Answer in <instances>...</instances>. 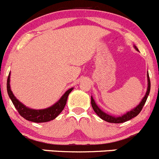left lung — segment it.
I'll return each mask as SVG.
<instances>
[{
  "label": "left lung",
  "instance_id": "obj_1",
  "mask_svg": "<svg viewBox=\"0 0 159 159\" xmlns=\"http://www.w3.org/2000/svg\"><path fill=\"white\" fill-rule=\"evenodd\" d=\"M134 48L136 49V51H139L138 48L134 46ZM147 93H146L145 96L142 99L141 102L135 107V108L131 109V111H128V112H126L125 114L122 116H113L108 115V114L105 113L104 111H103L99 107L97 106V104H96L95 101L93 100V97H91V104H92V107L93 108L94 111H95L97 115L100 117L101 119L107 121L108 123H114V124H120V123H124L126 122V121L130 120L131 119L134 118V117L136 116L137 115H139L141 110H142L143 107L144 106L146 101H147V97H148V95L150 93V90H151V81H150V78H149V74L147 72Z\"/></svg>",
  "mask_w": 159,
  "mask_h": 159
}]
</instances>
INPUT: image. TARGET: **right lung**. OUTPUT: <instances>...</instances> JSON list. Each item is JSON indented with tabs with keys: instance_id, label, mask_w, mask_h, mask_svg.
I'll list each match as a JSON object with an SVG mask.
<instances>
[{
	"instance_id": "obj_1",
	"label": "right lung",
	"mask_w": 159,
	"mask_h": 159,
	"mask_svg": "<svg viewBox=\"0 0 159 159\" xmlns=\"http://www.w3.org/2000/svg\"><path fill=\"white\" fill-rule=\"evenodd\" d=\"M74 88H71L68 89L62 97L57 101L52 106L49 107L48 108L44 109H31L28 108L24 104H23L20 101L16 99V97L12 93L11 88H10V74H8V80H7V91L9 96V98L12 101V104H14L15 108L18 111L20 115L24 117L27 120L31 121L35 123H44L51 121L54 119L56 118L59 115L62 111L63 110L66 104L68 96L70 93V92Z\"/></svg>"
}]
</instances>
